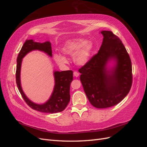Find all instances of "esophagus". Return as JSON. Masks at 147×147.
Returning a JSON list of instances; mask_svg holds the SVG:
<instances>
[{"mask_svg":"<svg viewBox=\"0 0 147 147\" xmlns=\"http://www.w3.org/2000/svg\"><path fill=\"white\" fill-rule=\"evenodd\" d=\"M74 75L75 77H78L79 76V73L77 72H74Z\"/></svg>","mask_w":147,"mask_h":147,"instance_id":"34e87169","label":"esophagus"}]
</instances>
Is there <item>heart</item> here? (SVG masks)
<instances>
[{
    "label": "heart",
    "instance_id": "obj_1",
    "mask_svg": "<svg viewBox=\"0 0 147 147\" xmlns=\"http://www.w3.org/2000/svg\"><path fill=\"white\" fill-rule=\"evenodd\" d=\"M92 50V43L84 38L69 40L61 48L63 54L66 56H73L74 63L80 66L84 65L90 61ZM54 59L56 63L61 66L68 63L66 57L60 55H55Z\"/></svg>",
    "mask_w": 147,
    "mask_h": 147
}]
</instances>
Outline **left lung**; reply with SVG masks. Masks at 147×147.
Listing matches in <instances>:
<instances>
[{
	"mask_svg": "<svg viewBox=\"0 0 147 147\" xmlns=\"http://www.w3.org/2000/svg\"><path fill=\"white\" fill-rule=\"evenodd\" d=\"M103 41L98 53L78 70L84 92L98 109L118 104L129 92L132 83L130 57L121 40L112 31L102 30ZM113 61L114 65L109 68Z\"/></svg>",
	"mask_w": 147,
	"mask_h": 147,
	"instance_id": "1",
	"label": "left lung"
}]
</instances>
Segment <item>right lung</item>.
I'll return each mask as SVG.
<instances>
[{"instance_id": "1", "label": "right lung", "mask_w": 147, "mask_h": 147, "mask_svg": "<svg viewBox=\"0 0 147 147\" xmlns=\"http://www.w3.org/2000/svg\"><path fill=\"white\" fill-rule=\"evenodd\" d=\"M38 50L45 53L49 56L52 57L51 43L47 41L43 43L34 42L33 40H26L21 48L17 57L16 70V82L19 91L25 102L30 108L43 113H55L63 111L70 101V86L73 80V72L72 70L54 71L55 86L53 91L45 103L38 104L31 101L26 96L21 85L20 74L22 60L29 52Z\"/></svg>"}]
</instances>
